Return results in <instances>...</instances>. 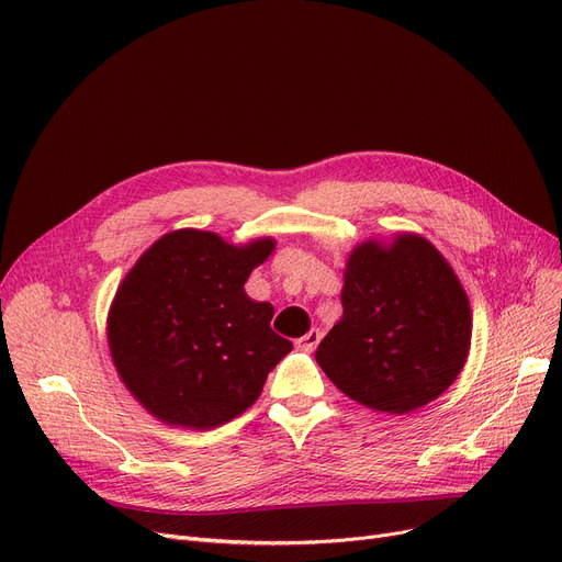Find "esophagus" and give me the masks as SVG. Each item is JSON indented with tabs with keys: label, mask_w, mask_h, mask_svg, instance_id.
<instances>
[{
	"label": "esophagus",
	"mask_w": 562,
	"mask_h": 562,
	"mask_svg": "<svg viewBox=\"0 0 562 562\" xmlns=\"http://www.w3.org/2000/svg\"><path fill=\"white\" fill-rule=\"evenodd\" d=\"M318 341H321V333H318L316 328H312L305 337H301V339H299V348H301V350L312 352V350L318 346Z\"/></svg>",
	"instance_id": "34e87169"
}]
</instances>
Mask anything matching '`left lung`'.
Wrapping results in <instances>:
<instances>
[{"label":"left lung","mask_w":562,"mask_h":562,"mask_svg":"<svg viewBox=\"0 0 562 562\" xmlns=\"http://www.w3.org/2000/svg\"><path fill=\"white\" fill-rule=\"evenodd\" d=\"M341 305L316 362L356 403L382 415H409L462 373L474 326L469 296L426 236L394 232L352 248Z\"/></svg>","instance_id":"8db88e82"}]
</instances>
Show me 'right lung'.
<instances>
[{"instance_id": "add662e5", "label": "right lung", "mask_w": 562, "mask_h": 562, "mask_svg": "<svg viewBox=\"0 0 562 562\" xmlns=\"http://www.w3.org/2000/svg\"><path fill=\"white\" fill-rule=\"evenodd\" d=\"M276 250L273 236L229 244L221 234L172 229L147 248L106 316L113 367L127 392L161 424L210 430L259 398L291 350L271 330L273 305L244 284Z\"/></svg>"}]
</instances>
